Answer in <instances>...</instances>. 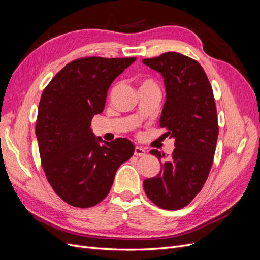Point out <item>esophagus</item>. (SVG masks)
I'll return each mask as SVG.
<instances>
[{
  "label": "esophagus",
  "mask_w": 260,
  "mask_h": 260,
  "mask_svg": "<svg viewBox=\"0 0 260 260\" xmlns=\"http://www.w3.org/2000/svg\"><path fill=\"white\" fill-rule=\"evenodd\" d=\"M145 154H146V152H145L144 148L140 147V146H136V147H135V155H136V156L141 157V156H144Z\"/></svg>",
  "instance_id": "1"
}]
</instances>
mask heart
I'll return each mask as SVG.
<instances>
[{
    "label": "heart",
    "instance_id": "1",
    "mask_svg": "<svg viewBox=\"0 0 260 260\" xmlns=\"http://www.w3.org/2000/svg\"><path fill=\"white\" fill-rule=\"evenodd\" d=\"M152 84H154V82L152 80L146 79V80L142 81V83H141V86H142V85H152Z\"/></svg>",
    "mask_w": 260,
    "mask_h": 260
}]
</instances>
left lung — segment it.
<instances>
[{
	"mask_svg": "<svg viewBox=\"0 0 260 260\" xmlns=\"http://www.w3.org/2000/svg\"><path fill=\"white\" fill-rule=\"evenodd\" d=\"M143 62L164 77L167 96L159 124L176 146L159 174L144 180V191L155 205L177 210L201 192L214 161L219 132L214 92L203 67L183 54L167 52ZM149 153L158 159L164 155Z\"/></svg>",
	"mask_w": 260,
	"mask_h": 260,
	"instance_id": "1",
	"label": "left lung"
}]
</instances>
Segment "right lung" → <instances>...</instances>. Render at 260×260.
Segmentation results:
<instances>
[{
	"mask_svg": "<svg viewBox=\"0 0 260 260\" xmlns=\"http://www.w3.org/2000/svg\"><path fill=\"white\" fill-rule=\"evenodd\" d=\"M137 57H80L60 69L39 103L36 136L42 168L54 192L69 205L95 206L111 191L118 167L135 153L124 138L103 142L91 130L103 112L109 85Z\"/></svg>",
	"mask_w": 260,
	"mask_h": 260,
	"instance_id": "right-lung-1",
	"label": "right lung"
}]
</instances>
